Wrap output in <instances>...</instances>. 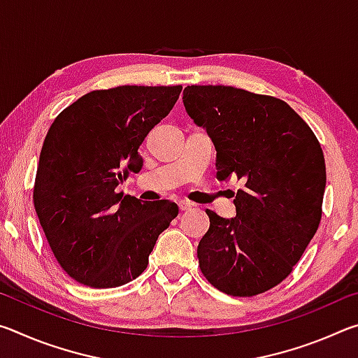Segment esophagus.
Here are the masks:
<instances>
[{"instance_id":"1","label":"esophagus","mask_w":358,"mask_h":358,"mask_svg":"<svg viewBox=\"0 0 358 358\" xmlns=\"http://www.w3.org/2000/svg\"><path fill=\"white\" fill-rule=\"evenodd\" d=\"M178 208H180V211H187V210H191V203H187V202H178Z\"/></svg>"}]
</instances>
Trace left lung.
<instances>
[{
  "instance_id": "obj_1",
  "label": "left lung",
  "mask_w": 358,
  "mask_h": 358,
  "mask_svg": "<svg viewBox=\"0 0 358 358\" xmlns=\"http://www.w3.org/2000/svg\"><path fill=\"white\" fill-rule=\"evenodd\" d=\"M183 104L216 148L217 180H240L235 217L207 210L197 246L203 276L221 292L252 296L290 275L319 227L325 159L310 126L273 96L191 85Z\"/></svg>"
}]
</instances>
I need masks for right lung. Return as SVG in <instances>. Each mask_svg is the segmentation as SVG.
I'll return each instance as SVG.
<instances>
[{
	"mask_svg": "<svg viewBox=\"0 0 358 358\" xmlns=\"http://www.w3.org/2000/svg\"><path fill=\"white\" fill-rule=\"evenodd\" d=\"M181 88L98 90L66 107L48 129L34 208L53 256L80 284L108 289L136 280L159 234L177 217V203L145 205L115 189L142 169L137 150L172 110Z\"/></svg>",
	"mask_w": 358,
	"mask_h": 358,
	"instance_id": "1",
	"label": "right lung"
}]
</instances>
